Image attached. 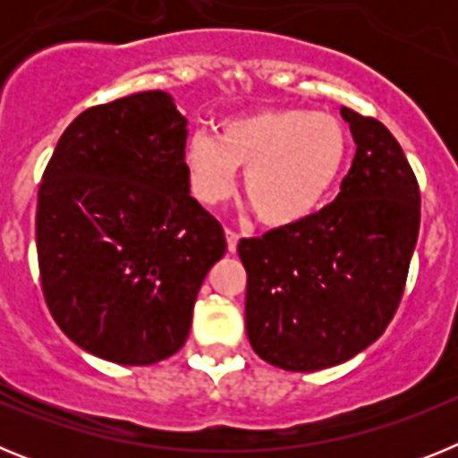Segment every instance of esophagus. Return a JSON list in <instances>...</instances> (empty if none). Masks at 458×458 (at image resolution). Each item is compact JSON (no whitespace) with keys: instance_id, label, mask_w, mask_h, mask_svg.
I'll return each mask as SVG.
<instances>
[{"instance_id":"obj_1","label":"esophagus","mask_w":458,"mask_h":458,"mask_svg":"<svg viewBox=\"0 0 458 458\" xmlns=\"http://www.w3.org/2000/svg\"><path fill=\"white\" fill-rule=\"evenodd\" d=\"M225 236H226V248H229V252H236L238 248V233L232 232V229H225Z\"/></svg>"}]
</instances>
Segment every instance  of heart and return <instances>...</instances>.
<instances>
[{
	"label": "heart",
	"instance_id": "heart-1",
	"mask_svg": "<svg viewBox=\"0 0 458 458\" xmlns=\"http://www.w3.org/2000/svg\"><path fill=\"white\" fill-rule=\"evenodd\" d=\"M346 151V131L333 114L279 107L229 116L217 125V137L192 132L185 141L183 165L190 190L206 206L229 199L238 169H245L242 194L257 220L291 226L326 201Z\"/></svg>",
	"mask_w": 458,
	"mask_h": 458
}]
</instances>
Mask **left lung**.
I'll list each match as a JSON object with an SVG mask.
<instances>
[{
	"label": "left lung",
	"instance_id": "8db88e82",
	"mask_svg": "<svg viewBox=\"0 0 458 458\" xmlns=\"http://www.w3.org/2000/svg\"><path fill=\"white\" fill-rule=\"evenodd\" d=\"M339 112L355 156L337 199L238 242L248 339L286 371L342 365L386 333L418 242L420 190L399 141L380 121Z\"/></svg>",
	"mask_w": 458,
	"mask_h": 458
}]
</instances>
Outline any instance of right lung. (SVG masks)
Returning a JSON list of instances; mask_svg holds the SVG:
<instances>
[{"mask_svg": "<svg viewBox=\"0 0 458 458\" xmlns=\"http://www.w3.org/2000/svg\"><path fill=\"white\" fill-rule=\"evenodd\" d=\"M188 119L167 91L89 107L64 131L36 208L43 295L71 342L153 365L188 339L201 282L226 252L183 165Z\"/></svg>", "mask_w": 458, "mask_h": 458, "instance_id": "add662e5", "label": "right lung"}]
</instances>
